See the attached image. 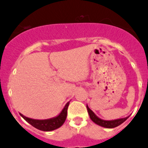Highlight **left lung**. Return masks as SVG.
<instances>
[{"instance_id": "8db88e82", "label": "left lung", "mask_w": 148, "mask_h": 148, "mask_svg": "<svg viewBox=\"0 0 148 148\" xmlns=\"http://www.w3.org/2000/svg\"><path fill=\"white\" fill-rule=\"evenodd\" d=\"M87 111H88L89 116H90V118L91 119L92 121L94 123H95L97 125L100 126V127H105V128H114V127H116L118 126H119L120 124H121L122 123H124L128 117H126V118H122V119H114V120H103L99 118L98 116L95 114V113L93 112L92 110L88 107V106L87 105Z\"/></svg>"}]
</instances>
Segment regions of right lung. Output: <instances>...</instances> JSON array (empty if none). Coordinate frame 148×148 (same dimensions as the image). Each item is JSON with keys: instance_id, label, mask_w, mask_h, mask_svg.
<instances>
[{"instance_id": "right-lung-1", "label": "right lung", "mask_w": 148, "mask_h": 148, "mask_svg": "<svg viewBox=\"0 0 148 148\" xmlns=\"http://www.w3.org/2000/svg\"><path fill=\"white\" fill-rule=\"evenodd\" d=\"M69 103L70 101L68 102L65 105L63 110H61V112L57 116L51 119H33L26 117L25 116H24L21 114H20V116L25 121H27L29 124H31L32 127H35L38 130L44 132L53 131V130H55L61 127L64 124V123L65 122L67 116V110H68Z\"/></svg>"}]
</instances>
